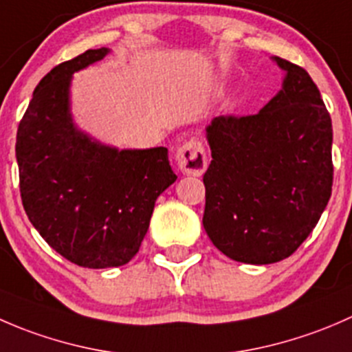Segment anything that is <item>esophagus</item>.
Listing matches in <instances>:
<instances>
[{"instance_id": "obj_1", "label": "esophagus", "mask_w": 352, "mask_h": 352, "mask_svg": "<svg viewBox=\"0 0 352 352\" xmlns=\"http://www.w3.org/2000/svg\"><path fill=\"white\" fill-rule=\"evenodd\" d=\"M175 160L180 172L186 173V175H202L206 172V166H208L204 143L201 140L187 141L177 150Z\"/></svg>"}]
</instances>
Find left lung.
Listing matches in <instances>:
<instances>
[{"label":"left lung","mask_w":352,"mask_h":352,"mask_svg":"<svg viewBox=\"0 0 352 352\" xmlns=\"http://www.w3.org/2000/svg\"><path fill=\"white\" fill-rule=\"evenodd\" d=\"M254 116H219L206 127L202 225L214 247L245 264L289 257L317 226L332 194V120L303 67Z\"/></svg>","instance_id":"8db88e82"}]
</instances>
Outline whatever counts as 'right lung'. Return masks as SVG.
Instances as JSON below:
<instances>
[{
  "label": "right lung",
  "instance_id": "right-lung-1",
  "mask_svg": "<svg viewBox=\"0 0 352 352\" xmlns=\"http://www.w3.org/2000/svg\"><path fill=\"white\" fill-rule=\"evenodd\" d=\"M107 54V47L88 49L42 78L15 148L30 223L58 254L88 269L127 264L146 235L155 201L177 180L166 148L117 150L74 126L71 76Z\"/></svg>",
  "mask_w": 352,
  "mask_h": 352
}]
</instances>
